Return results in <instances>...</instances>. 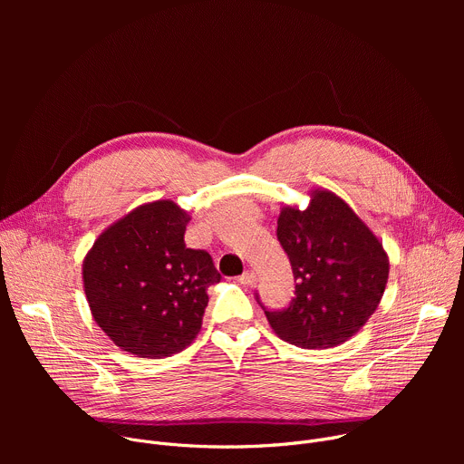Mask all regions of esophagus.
<instances>
[{
  "instance_id": "1",
  "label": "esophagus",
  "mask_w": 464,
  "mask_h": 464,
  "mask_svg": "<svg viewBox=\"0 0 464 464\" xmlns=\"http://www.w3.org/2000/svg\"><path fill=\"white\" fill-rule=\"evenodd\" d=\"M238 283L240 285H246V286H253L256 283V276L251 272V270H246L240 277H238Z\"/></svg>"
}]
</instances>
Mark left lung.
Masks as SVG:
<instances>
[{
    "mask_svg": "<svg viewBox=\"0 0 464 464\" xmlns=\"http://www.w3.org/2000/svg\"><path fill=\"white\" fill-rule=\"evenodd\" d=\"M306 209L285 206L277 238L295 277V297L279 312L264 308L274 333L301 349L351 340L378 308L389 277L382 240L326 188H312Z\"/></svg>",
    "mask_w": 464,
    "mask_h": 464,
    "instance_id": "obj_1",
    "label": "left lung"
}]
</instances>
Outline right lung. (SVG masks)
Listing matches in <instances>:
<instances>
[{"label":"right lung","instance_id":"right-lung-1","mask_svg":"<svg viewBox=\"0 0 464 464\" xmlns=\"http://www.w3.org/2000/svg\"><path fill=\"white\" fill-rule=\"evenodd\" d=\"M190 220L172 200H156L108 226L82 262L95 323L122 351L165 358L200 334L208 288L220 283L208 251L183 242Z\"/></svg>","mask_w":464,"mask_h":464}]
</instances>
